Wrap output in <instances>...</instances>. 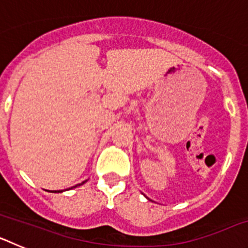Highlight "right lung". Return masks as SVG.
Segmentation results:
<instances>
[{
	"instance_id": "1",
	"label": "right lung",
	"mask_w": 248,
	"mask_h": 248,
	"mask_svg": "<svg viewBox=\"0 0 248 248\" xmlns=\"http://www.w3.org/2000/svg\"><path fill=\"white\" fill-rule=\"evenodd\" d=\"M82 184H84V181H83ZM82 184H79V185H82ZM77 186V185H76ZM76 186H73V187H76ZM54 192H61V191H54Z\"/></svg>"
}]
</instances>
